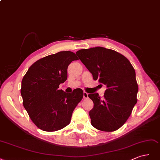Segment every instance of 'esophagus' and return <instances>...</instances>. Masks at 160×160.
I'll return each instance as SVG.
<instances>
[{
	"mask_svg": "<svg viewBox=\"0 0 160 160\" xmlns=\"http://www.w3.org/2000/svg\"><path fill=\"white\" fill-rule=\"evenodd\" d=\"M83 97H84V99L88 98V94L87 92H84V96H83Z\"/></svg>",
	"mask_w": 160,
	"mask_h": 160,
	"instance_id": "esophagus-1",
	"label": "esophagus"
}]
</instances>
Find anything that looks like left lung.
I'll list each match as a JSON object with an SVG mask.
<instances>
[{
	"instance_id": "left-lung-1",
	"label": "left lung",
	"mask_w": 160,
	"mask_h": 160,
	"mask_svg": "<svg viewBox=\"0 0 160 160\" xmlns=\"http://www.w3.org/2000/svg\"><path fill=\"white\" fill-rule=\"evenodd\" d=\"M76 54L93 79L107 86L102 98L98 93L88 94L94 102L89 113L91 124L104 132L118 130L130 117L138 101L134 68L124 56L111 49L99 46L82 49Z\"/></svg>"
}]
</instances>
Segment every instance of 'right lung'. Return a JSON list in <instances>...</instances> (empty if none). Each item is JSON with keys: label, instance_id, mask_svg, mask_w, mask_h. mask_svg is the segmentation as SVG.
Masks as SVG:
<instances>
[{"label": "right lung", "instance_id": "1", "mask_svg": "<svg viewBox=\"0 0 160 160\" xmlns=\"http://www.w3.org/2000/svg\"><path fill=\"white\" fill-rule=\"evenodd\" d=\"M77 60L74 52L62 51L35 62L24 76L20 89L23 106L40 130L55 132L70 123L84 92L78 88L67 94L58 88L67 79L68 65Z\"/></svg>", "mask_w": 160, "mask_h": 160}]
</instances>
